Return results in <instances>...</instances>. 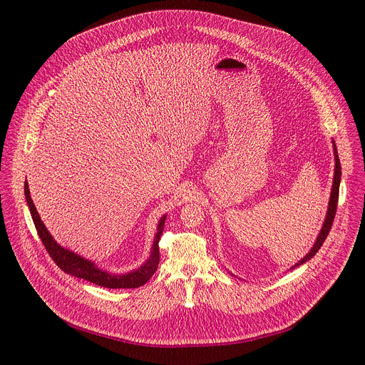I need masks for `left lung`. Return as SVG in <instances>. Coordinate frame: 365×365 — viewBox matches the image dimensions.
<instances>
[{
  "label": "left lung",
  "mask_w": 365,
  "mask_h": 365,
  "mask_svg": "<svg viewBox=\"0 0 365 365\" xmlns=\"http://www.w3.org/2000/svg\"><path fill=\"white\" fill-rule=\"evenodd\" d=\"M332 144H334V154H335V173H334V183H332L331 197H329V203H328L327 218H325L324 227H322V230L319 232V237L317 238V242L314 244V247H312L310 251L300 259L299 263H296L292 269L299 267L303 263L309 262V259L319 251V248L325 242V240H327V237H328V234H329V231L332 228V222H334V218H335V214H336V205H338V196H339V183H341V163H339V158H338V150H336L335 141H332Z\"/></svg>",
  "instance_id": "left-lung-1"
}]
</instances>
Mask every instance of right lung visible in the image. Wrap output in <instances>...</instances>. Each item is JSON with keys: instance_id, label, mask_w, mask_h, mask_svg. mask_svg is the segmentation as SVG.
Listing matches in <instances>:
<instances>
[{"instance_id": "add662e5", "label": "right lung", "mask_w": 365, "mask_h": 365, "mask_svg": "<svg viewBox=\"0 0 365 365\" xmlns=\"http://www.w3.org/2000/svg\"><path fill=\"white\" fill-rule=\"evenodd\" d=\"M24 195H26V200L29 205V210L33 218V222L36 225L37 234L43 242V245L46 247V251L48 252V255L53 258V262L58 264V267H61L65 273L88 280L96 286L101 287H108V289H135L140 287L143 284H145L151 276L155 273L160 263V251H159V240L163 234V228H165V221H166V215H163L159 221L158 225V232H155L154 241H153V247H151V254L148 257L147 262L140 266L137 270H133L130 273L125 274H111L108 272H103L101 269H98L95 266L93 262H89V259L78 255L76 252L59 245L53 237L50 235V232L47 231V228L44 227L43 221L40 220L36 206L31 200L30 196V190H29V183L26 180L24 183Z\"/></svg>"}]
</instances>
